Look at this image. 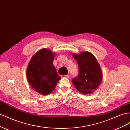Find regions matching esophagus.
Wrapping results in <instances>:
<instances>
[{"instance_id":"esophagus-1","label":"esophagus","mask_w":130,"mask_h":130,"mask_svg":"<svg viewBox=\"0 0 130 130\" xmlns=\"http://www.w3.org/2000/svg\"><path fill=\"white\" fill-rule=\"evenodd\" d=\"M62 78H69V75H62Z\"/></svg>"}]
</instances>
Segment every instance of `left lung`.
Returning <instances> with one entry per match:
<instances>
[{
	"instance_id": "8db88e82",
	"label": "left lung",
	"mask_w": 130,
	"mask_h": 130,
	"mask_svg": "<svg viewBox=\"0 0 130 130\" xmlns=\"http://www.w3.org/2000/svg\"><path fill=\"white\" fill-rule=\"evenodd\" d=\"M73 56L76 60L79 69L78 76L72 80L73 85L78 91L85 95L95 92L99 88L103 78L96 58L88 52L74 54Z\"/></svg>"
}]
</instances>
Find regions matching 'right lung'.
I'll return each mask as SVG.
<instances>
[{
	"instance_id": "1",
	"label": "right lung",
	"mask_w": 130,
	"mask_h": 130,
	"mask_svg": "<svg viewBox=\"0 0 130 130\" xmlns=\"http://www.w3.org/2000/svg\"><path fill=\"white\" fill-rule=\"evenodd\" d=\"M54 56L49 49H41L32 56L27 66V81L35 91L43 95L52 93L61 79L53 63Z\"/></svg>"
}]
</instances>
